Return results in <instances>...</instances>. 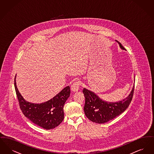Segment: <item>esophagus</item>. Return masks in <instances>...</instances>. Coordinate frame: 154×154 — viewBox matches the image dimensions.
I'll use <instances>...</instances> for the list:
<instances>
[{
  "label": "esophagus",
  "mask_w": 154,
  "mask_h": 154,
  "mask_svg": "<svg viewBox=\"0 0 154 154\" xmlns=\"http://www.w3.org/2000/svg\"><path fill=\"white\" fill-rule=\"evenodd\" d=\"M81 82L79 81H76L74 82L73 84L71 86V89L74 91V92H76L78 91L80 87Z\"/></svg>",
  "instance_id": "1"
}]
</instances>
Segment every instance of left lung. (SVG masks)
I'll use <instances>...</instances> for the list:
<instances>
[{
	"mask_svg": "<svg viewBox=\"0 0 154 154\" xmlns=\"http://www.w3.org/2000/svg\"><path fill=\"white\" fill-rule=\"evenodd\" d=\"M118 43L121 49L126 50L122 44ZM134 87L126 98L118 102L103 100L94 92L84 88L82 92L85 98L84 110L86 117L90 121L97 124H104L117 117L129 106L133 98Z\"/></svg>",
	"mask_w": 154,
	"mask_h": 154,
	"instance_id": "8db88e82",
	"label": "left lung"
}]
</instances>
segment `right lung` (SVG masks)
<instances>
[{
	"label": "right lung",
	"mask_w": 154,
	"mask_h": 154,
	"mask_svg": "<svg viewBox=\"0 0 154 154\" xmlns=\"http://www.w3.org/2000/svg\"><path fill=\"white\" fill-rule=\"evenodd\" d=\"M16 75L14 87L17 96L22 113L35 124L49 130L55 128L64 119L63 106L70 94V87L63 88L50 100L42 103H32L26 101L19 92L16 85Z\"/></svg>",
	"instance_id": "right-lung-1"
}]
</instances>
